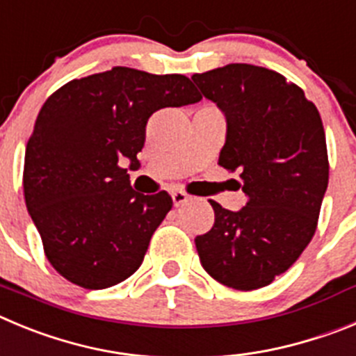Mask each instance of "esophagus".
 Here are the masks:
<instances>
[{
  "mask_svg": "<svg viewBox=\"0 0 356 356\" xmlns=\"http://www.w3.org/2000/svg\"><path fill=\"white\" fill-rule=\"evenodd\" d=\"M172 200H174V206L179 207V206H182V204H186V202L190 200V197H188L184 191H172Z\"/></svg>",
  "mask_w": 356,
  "mask_h": 356,
  "instance_id": "34e87169",
  "label": "esophagus"
}]
</instances>
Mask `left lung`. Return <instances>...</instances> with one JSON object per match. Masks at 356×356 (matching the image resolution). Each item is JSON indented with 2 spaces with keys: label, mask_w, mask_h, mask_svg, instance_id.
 Here are the masks:
<instances>
[{
  "label": "left lung",
  "mask_w": 356,
  "mask_h": 356,
  "mask_svg": "<svg viewBox=\"0 0 356 356\" xmlns=\"http://www.w3.org/2000/svg\"><path fill=\"white\" fill-rule=\"evenodd\" d=\"M225 115L218 165L239 170V211L209 200L214 225L195 238L204 270L232 289L264 287L286 273L312 239L328 186L325 129L314 102L275 70L250 63L193 74Z\"/></svg>",
  "instance_id": "left-lung-1"
}]
</instances>
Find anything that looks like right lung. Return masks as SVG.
<instances>
[{
  "label": "right lung",
  "mask_w": 356,
  "mask_h": 356,
  "mask_svg": "<svg viewBox=\"0 0 356 356\" xmlns=\"http://www.w3.org/2000/svg\"><path fill=\"white\" fill-rule=\"evenodd\" d=\"M202 99L182 74L129 67L72 79L38 111L24 152L28 213L54 270L85 289H106L138 270L172 197L131 188L149 117Z\"/></svg>",
  "instance_id": "obj_1"
}]
</instances>
